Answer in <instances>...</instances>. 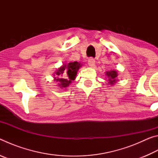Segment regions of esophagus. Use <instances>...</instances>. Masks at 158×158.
<instances>
[{"instance_id":"1","label":"esophagus","mask_w":158,"mask_h":158,"mask_svg":"<svg viewBox=\"0 0 158 158\" xmlns=\"http://www.w3.org/2000/svg\"><path fill=\"white\" fill-rule=\"evenodd\" d=\"M88 63H89V65L90 67H91V68H93V67L95 66V60L94 58H90L89 59V61H88Z\"/></svg>"}]
</instances>
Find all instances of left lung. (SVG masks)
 <instances>
[{
    "mask_svg": "<svg viewBox=\"0 0 158 158\" xmlns=\"http://www.w3.org/2000/svg\"><path fill=\"white\" fill-rule=\"evenodd\" d=\"M106 76L107 77L108 79V83L109 85H114L116 84V81H118L117 77L118 75L117 70H111L106 72Z\"/></svg>",
    "mask_w": 158,
    "mask_h": 158,
    "instance_id": "left-lung-1",
    "label": "left lung"
}]
</instances>
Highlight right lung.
Returning <instances> with one entry per match:
<instances>
[{"label": "right lung", "instance_id": "obj_1", "mask_svg": "<svg viewBox=\"0 0 158 158\" xmlns=\"http://www.w3.org/2000/svg\"><path fill=\"white\" fill-rule=\"evenodd\" d=\"M82 64L74 61L68 64H64L56 71L53 74V80L58 82L57 85L59 89H66L72 81L76 79L77 72Z\"/></svg>", "mask_w": 158, "mask_h": 158}]
</instances>
